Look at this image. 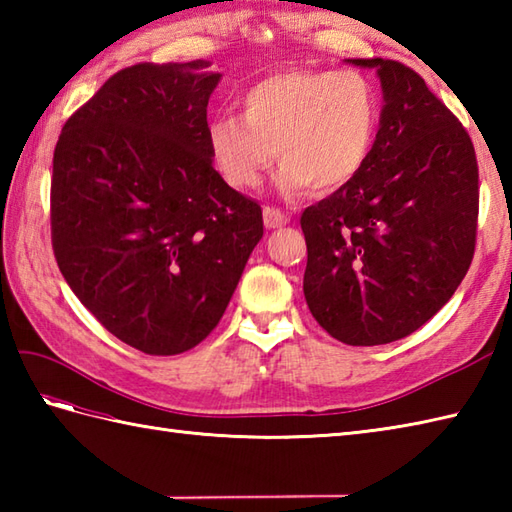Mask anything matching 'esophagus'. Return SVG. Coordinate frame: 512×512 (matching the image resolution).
<instances>
[{
	"label": "esophagus",
	"instance_id": "esophagus-1",
	"mask_svg": "<svg viewBox=\"0 0 512 512\" xmlns=\"http://www.w3.org/2000/svg\"><path fill=\"white\" fill-rule=\"evenodd\" d=\"M264 224L266 228H281L288 224V215L281 213L279 209H273V206H266L264 209Z\"/></svg>",
	"mask_w": 512,
	"mask_h": 512
}]
</instances>
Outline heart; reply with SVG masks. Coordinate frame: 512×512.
Returning a JSON list of instances; mask_svg holds the SVG:
<instances>
[{
	"mask_svg": "<svg viewBox=\"0 0 512 512\" xmlns=\"http://www.w3.org/2000/svg\"><path fill=\"white\" fill-rule=\"evenodd\" d=\"M239 116L206 127L217 173L235 189H253L279 158L284 195L312 187L332 193L367 165L378 132V94L361 72L288 68L270 72L239 96Z\"/></svg>",
	"mask_w": 512,
	"mask_h": 512,
	"instance_id": "b5f03b06",
	"label": "heart"
}]
</instances>
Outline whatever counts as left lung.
<instances>
[{
	"instance_id": "1",
	"label": "left lung",
	"mask_w": 512,
	"mask_h": 512,
	"mask_svg": "<svg viewBox=\"0 0 512 512\" xmlns=\"http://www.w3.org/2000/svg\"><path fill=\"white\" fill-rule=\"evenodd\" d=\"M376 70L383 90L367 165L301 215L312 317L347 345L416 332L471 266L477 162L466 129L420 76L391 59H345Z\"/></svg>"
}]
</instances>
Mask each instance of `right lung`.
Returning a JSON list of instances; mask_svg holds the SVG:
<instances>
[{
    "label": "right lung",
    "mask_w": 512,
    "mask_h": 512,
    "mask_svg": "<svg viewBox=\"0 0 512 512\" xmlns=\"http://www.w3.org/2000/svg\"><path fill=\"white\" fill-rule=\"evenodd\" d=\"M209 61L138 63L74 112L54 147L52 248L116 339L154 356L206 339L264 235L262 209L213 169Z\"/></svg>",
    "instance_id": "right-lung-1"
}]
</instances>
